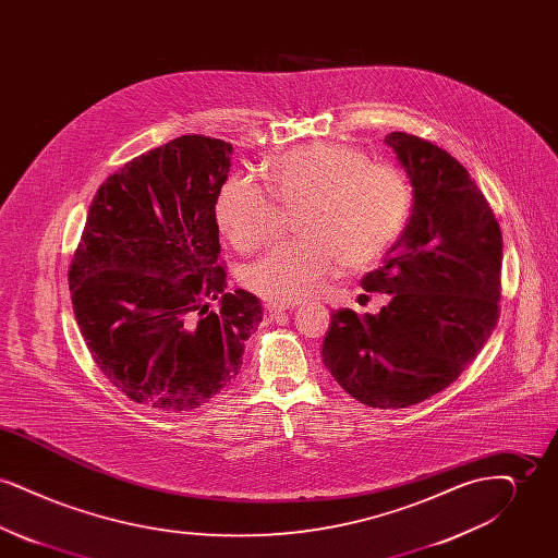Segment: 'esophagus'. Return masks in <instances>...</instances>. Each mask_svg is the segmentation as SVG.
I'll return each instance as SVG.
<instances>
[{"label": "esophagus", "instance_id": "1", "mask_svg": "<svg viewBox=\"0 0 558 558\" xmlns=\"http://www.w3.org/2000/svg\"><path fill=\"white\" fill-rule=\"evenodd\" d=\"M289 310H291V305H278V303H267L266 305V314L269 318H276Z\"/></svg>", "mask_w": 558, "mask_h": 558}]
</instances>
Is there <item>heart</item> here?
Returning a JSON list of instances; mask_svg holds the SVG:
<instances>
[{
    "label": "heart",
    "mask_w": 558,
    "mask_h": 558,
    "mask_svg": "<svg viewBox=\"0 0 558 558\" xmlns=\"http://www.w3.org/2000/svg\"><path fill=\"white\" fill-rule=\"evenodd\" d=\"M271 196L296 205L301 239L276 244L244 271L246 289L274 303H292L318 292L341 264L374 262L401 232L410 190L401 173L341 142H314L267 160ZM215 221L240 253L271 236L274 203L253 178L234 173L215 196Z\"/></svg>",
    "instance_id": "heart-1"
}]
</instances>
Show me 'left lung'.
Instances as JSON below:
<instances>
[{"mask_svg": "<svg viewBox=\"0 0 558 558\" xmlns=\"http://www.w3.org/2000/svg\"><path fill=\"white\" fill-rule=\"evenodd\" d=\"M412 215L362 287L391 294L376 316L332 312L322 360L351 398L398 410L444 391L500 316L502 232L469 171L439 146L393 132Z\"/></svg>", "mask_w": 558, "mask_h": 558, "instance_id": "1", "label": "left lung"}]
</instances>
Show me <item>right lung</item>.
Segmentation results:
<instances>
[{"mask_svg": "<svg viewBox=\"0 0 558 558\" xmlns=\"http://www.w3.org/2000/svg\"><path fill=\"white\" fill-rule=\"evenodd\" d=\"M232 153L223 140L182 135L108 175L69 269L94 362L159 412H187L223 391L264 318L255 294L226 291L217 266L213 209Z\"/></svg>", "mask_w": 558, "mask_h": 558, "instance_id": "add662e5", "label": "right lung"}]
</instances>
